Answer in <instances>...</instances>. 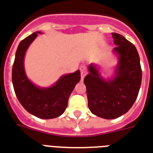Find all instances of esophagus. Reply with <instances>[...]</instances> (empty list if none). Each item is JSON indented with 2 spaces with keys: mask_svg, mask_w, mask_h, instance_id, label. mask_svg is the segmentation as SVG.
I'll use <instances>...</instances> for the list:
<instances>
[{
  "mask_svg": "<svg viewBox=\"0 0 153 153\" xmlns=\"http://www.w3.org/2000/svg\"><path fill=\"white\" fill-rule=\"evenodd\" d=\"M80 71H81V78H82V79H83L84 77L86 76V74H88L87 69H86L85 66H81V68H80Z\"/></svg>",
  "mask_w": 153,
  "mask_h": 153,
  "instance_id": "obj_1",
  "label": "esophagus"
}]
</instances>
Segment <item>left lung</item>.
<instances>
[{
  "instance_id": "left-lung-1",
  "label": "left lung",
  "mask_w": 153,
  "mask_h": 153,
  "mask_svg": "<svg viewBox=\"0 0 153 153\" xmlns=\"http://www.w3.org/2000/svg\"><path fill=\"white\" fill-rule=\"evenodd\" d=\"M117 56L114 76L105 79L97 65L90 64L84 78L88 108L98 117L114 119L129 111L136 100L142 80L136 48L122 35L112 33Z\"/></svg>"
}]
</instances>
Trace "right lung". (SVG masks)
<instances>
[{"instance_id":"obj_1","label":"right lung","mask_w":153,"mask_h":153,"mask_svg":"<svg viewBox=\"0 0 153 153\" xmlns=\"http://www.w3.org/2000/svg\"><path fill=\"white\" fill-rule=\"evenodd\" d=\"M38 34L41 32H34L19 45L12 69V82L17 98L28 113L42 119H51L65 112L69 97L80 81L81 75L80 71H77L61 76L51 87L39 88L35 85L26 74L24 57Z\"/></svg>"}]
</instances>
